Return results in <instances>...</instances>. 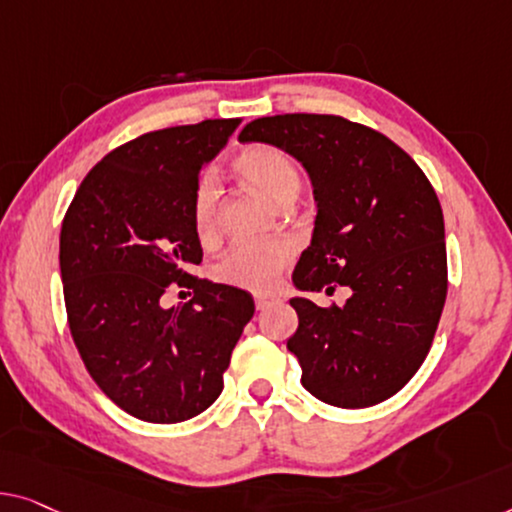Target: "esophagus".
Returning a JSON list of instances; mask_svg holds the SVG:
<instances>
[{"label": "esophagus", "mask_w": 512, "mask_h": 512, "mask_svg": "<svg viewBox=\"0 0 512 512\" xmlns=\"http://www.w3.org/2000/svg\"><path fill=\"white\" fill-rule=\"evenodd\" d=\"M276 303H278L276 294H255L257 310H266V308H271V305H276Z\"/></svg>", "instance_id": "1"}]
</instances>
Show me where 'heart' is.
<instances>
[{
    "label": "heart",
    "instance_id": "1",
    "mask_svg": "<svg viewBox=\"0 0 512 512\" xmlns=\"http://www.w3.org/2000/svg\"><path fill=\"white\" fill-rule=\"evenodd\" d=\"M234 174L243 186H248L255 195L264 197L266 202L276 204V207L292 204L301 188V177L294 160L282 154L280 149L266 147V144L243 149L234 158ZM218 213L220 188L211 177H204L193 193V225L200 241L207 243L216 236ZM287 262L289 248L280 241L236 243L216 264V276L227 285L264 292L276 282L278 273L285 269Z\"/></svg>",
    "mask_w": 512,
    "mask_h": 512
}]
</instances>
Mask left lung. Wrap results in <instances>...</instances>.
Here are the masks:
<instances>
[{
  "label": "left lung",
  "instance_id": "obj_1",
  "mask_svg": "<svg viewBox=\"0 0 512 512\" xmlns=\"http://www.w3.org/2000/svg\"><path fill=\"white\" fill-rule=\"evenodd\" d=\"M239 142H264L299 160L317 204L315 230L292 282L299 292L349 294L319 308L294 296L299 329L287 349L317 400L363 409L416 375L444 310L446 232L437 193L407 151L335 114L250 121Z\"/></svg>",
  "mask_w": 512,
  "mask_h": 512
}]
</instances>
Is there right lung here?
<instances>
[{"mask_svg": "<svg viewBox=\"0 0 512 512\" xmlns=\"http://www.w3.org/2000/svg\"><path fill=\"white\" fill-rule=\"evenodd\" d=\"M239 119H207L140 135L110 151L80 183L59 236V269L75 347L108 398L147 423L209 409L253 319L239 287L193 278L202 262L193 225L200 172ZM177 281L194 299L167 309Z\"/></svg>", "mask_w": 512, "mask_h": 512, "instance_id": "right-lung-1", "label": "right lung"}]
</instances>
